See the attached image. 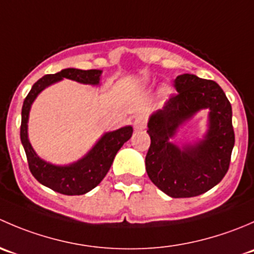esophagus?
Here are the masks:
<instances>
[{
    "instance_id": "1",
    "label": "esophagus",
    "mask_w": 254,
    "mask_h": 254,
    "mask_svg": "<svg viewBox=\"0 0 254 254\" xmlns=\"http://www.w3.org/2000/svg\"><path fill=\"white\" fill-rule=\"evenodd\" d=\"M146 127V118L143 115H137L134 120V129L135 130H143Z\"/></svg>"
}]
</instances>
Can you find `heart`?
<instances>
[{"instance_id":"1","label":"heart","mask_w":254,"mask_h":254,"mask_svg":"<svg viewBox=\"0 0 254 254\" xmlns=\"http://www.w3.org/2000/svg\"><path fill=\"white\" fill-rule=\"evenodd\" d=\"M171 93H172V91H171L170 87H163V88L161 89V96L165 97V98L170 97Z\"/></svg>"}]
</instances>
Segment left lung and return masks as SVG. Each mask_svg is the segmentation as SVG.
Segmentation results:
<instances>
[{"label": "left lung", "instance_id": "left-lung-1", "mask_svg": "<svg viewBox=\"0 0 254 254\" xmlns=\"http://www.w3.org/2000/svg\"><path fill=\"white\" fill-rule=\"evenodd\" d=\"M178 94L148 118L151 145L146 172L171 198H191L210 190L226 175L235 145L232 108L221 87L191 73L177 76ZM208 113L203 139L177 145L179 129L200 110Z\"/></svg>", "mask_w": 254, "mask_h": 254}]
</instances>
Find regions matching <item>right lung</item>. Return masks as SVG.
I'll return each mask as SVG.
<instances>
[{"label":"right lung","instance_id":"right-lung-1","mask_svg":"<svg viewBox=\"0 0 254 254\" xmlns=\"http://www.w3.org/2000/svg\"><path fill=\"white\" fill-rule=\"evenodd\" d=\"M102 70L64 68L54 75H45L33 84L22 107L20 141L27 155L29 170L34 178L43 186L65 195H82L96 188L111 168L115 155L131 137L132 127H123L114 131L104 132L93 147L82 158L70 165H54L39 157L28 137V122L32 104L45 88L64 78L83 84L99 86Z\"/></svg>","mask_w":254,"mask_h":254}]
</instances>
